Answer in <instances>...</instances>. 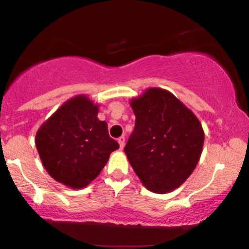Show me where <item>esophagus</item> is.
<instances>
[{
	"label": "esophagus",
	"instance_id": "esophagus-1",
	"mask_svg": "<svg viewBox=\"0 0 249 249\" xmlns=\"http://www.w3.org/2000/svg\"><path fill=\"white\" fill-rule=\"evenodd\" d=\"M118 142H119V146H121V148H124V146H125V137L124 136L119 137Z\"/></svg>",
	"mask_w": 249,
	"mask_h": 249
}]
</instances>
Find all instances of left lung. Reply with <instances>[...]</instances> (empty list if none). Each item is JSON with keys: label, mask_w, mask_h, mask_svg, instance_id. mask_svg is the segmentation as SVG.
<instances>
[{"label": "left lung", "mask_w": 249, "mask_h": 249, "mask_svg": "<svg viewBox=\"0 0 249 249\" xmlns=\"http://www.w3.org/2000/svg\"><path fill=\"white\" fill-rule=\"evenodd\" d=\"M136 125L125 145L133 171L147 190L178 188L198 164L205 134L196 115L176 96L150 88L131 101Z\"/></svg>", "instance_id": "left-lung-1"}]
</instances>
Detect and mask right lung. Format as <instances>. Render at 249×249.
<instances>
[{
    "instance_id": "right-lung-1",
    "label": "right lung",
    "mask_w": 249,
    "mask_h": 249,
    "mask_svg": "<svg viewBox=\"0 0 249 249\" xmlns=\"http://www.w3.org/2000/svg\"><path fill=\"white\" fill-rule=\"evenodd\" d=\"M98 105L85 95L65 102L36 133L43 166L56 181L71 188L88 186L101 173L119 144L97 118Z\"/></svg>"
}]
</instances>
